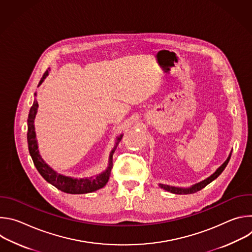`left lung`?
Listing matches in <instances>:
<instances>
[{
    "label": "left lung",
    "instance_id": "8db88e82",
    "mask_svg": "<svg viewBox=\"0 0 252 252\" xmlns=\"http://www.w3.org/2000/svg\"><path fill=\"white\" fill-rule=\"evenodd\" d=\"M230 157H231V153L229 154L227 159L217 169V171H215L214 173H212L209 177L205 178L204 181L198 183V184H195L193 185L192 187L190 188H188V189H182V188H175V187H170V186H166V185H159V187L161 189H163L164 190L166 191H170L172 193H175V194H189V193H194L196 191H199L200 189H202L203 188H205L207 185H209L211 182H213L215 178H218V176H220V174L224 170V168L226 167L229 159H230Z\"/></svg>",
    "mask_w": 252,
    "mask_h": 252
}]
</instances>
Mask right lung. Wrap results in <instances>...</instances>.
Segmentation results:
<instances>
[{
  "instance_id": "1",
  "label": "right lung",
  "mask_w": 252,
  "mask_h": 252,
  "mask_svg": "<svg viewBox=\"0 0 252 252\" xmlns=\"http://www.w3.org/2000/svg\"><path fill=\"white\" fill-rule=\"evenodd\" d=\"M49 69L46 70V73L43 75V78L41 79L39 86L48 77ZM34 95H37V94H34ZM38 107H39L38 101L34 98L33 103L31 107L30 113H29V117H28L27 138H28V147H29L30 155L32 157V159L33 161L35 168L38 169L40 174L46 179L49 184L53 185L58 189L63 191V192H66V193L83 194V193L93 192V191H95V190L103 188L107 184V182H109L111 169H112V165H113L112 164L113 155H114V153L117 149V146L119 145V142L121 141L124 134H121L120 136L117 137L116 147L113 149V151L111 152V155H110L109 166H107V168L103 172H101L95 176L84 177V178H75V177L66 176V175L58 173L56 170H54L49 164H47L45 162V160L42 158V157L40 155V152L38 150V141H37V138H35L34 125H33L35 115H37V112H38Z\"/></svg>"
}]
</instances>
